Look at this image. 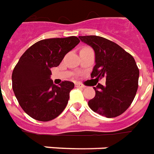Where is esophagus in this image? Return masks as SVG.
<instances>
[{
    "mask_svg": "<svg viewBox=\"0 0 154 154\" xmlns=\"http://www.w3.org/2000/svg\"><path fill=\"white\" fill-rule=\"evenodd\" d=\"M76 87H78V88H82V89H84L85 87V85H82V84H80V83H77L76 84Z\"/></svg>",
    "mask_w": 154,
    "mask_h": 154,
    "instance_id": "34e87169",
    "label": "esophagus"
}]
</instances>
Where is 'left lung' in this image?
<instances>
[{
  "mask_svg": "<svg viewBox=\"0 0 154 154\" xmlns=\"http://www.w3.org/2000/svg\"><path fill=\"white\" fill-rule=\"evenodd\" d=\"M95 52L96 64L91 72V78L98 81L106 77V85L98 83L95 97L88 105L96 113L107 118L120 116L132 104L139 79V69L132 55L120 46L106 38L86 35L79 36Z\"/></svg>",
  "mask_w": 154,
  "mask_h": 154,
  "instance_id": "left-lung-1",
  "label": "left lung"
}]
</instances>
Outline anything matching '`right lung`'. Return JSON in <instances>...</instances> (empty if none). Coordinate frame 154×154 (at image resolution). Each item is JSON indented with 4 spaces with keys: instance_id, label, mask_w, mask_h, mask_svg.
I'll return each instance as SVG.
<instances>
[{
    "instance_id": "obj_1",
    "label": "right lung",
    "mask_w": 154,
    "mask_h": 154,
    "mask_svg": "<svg viewBox=\"0 0 154 154\" xmlns=\"http://www.w3.org/2000/svg\"><path fill=\"white\" fill-rule=\"evenodd\" d=\"M80 43L76 36L43 39L23 53L12 73V86L22 110L38 121H50L66 107L72 82L55 85L51 69L60 64L64 56Z\"/></svg>"
}]
</instances>
